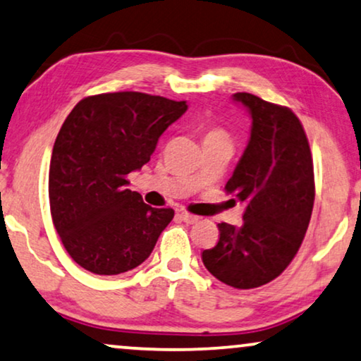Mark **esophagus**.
Instances as JSON below:
<instances>
[{"label": "esophagus", "instance_id": "obj_1", "mask_svg": "<svg viewBox=\"0 0 361 361\" xmlns=\"http://www.w3.org/2000/svg\"><path fill=\"white\" fill-rule=\"evenodd\" d=\"M176 217H178V219H181L183 222H186V224H195V222L200 221V217L192 216V214H190V212H178V214H176Z\"/></svg>", "mask_w": 361, "mask_h": 361}]
</instances>
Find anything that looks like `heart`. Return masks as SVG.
Segmentation results:
<instances>
[{
    "instance_id": "b5f03b06",
    "label": "heart",
    "mask_w": 361,
    "mask_h": 361,
    "mask_svg": "<svg viewBox=\"0 0 361 361\" xmlns=\"http://www.w3.org/2000/svg\"><path fill=\"white\" fill-rule=\"evenodd\" d=\"M211 139H227V132L224 129L217 128V126H209L204 130V140Z\"/></svg>"
}]
</instances>
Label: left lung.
Segmentation results:
<instances>
[{
	"instance_id": "left-lung-1",
	"label": "left lung",
	"mask_w": 361,
	"mask_h": 361,
	"mask_svg": "<svg viewBox=\"0 0 361 361\" xmlns=\"http://www.w3.org/2000/svg\"><path fill=\"white\" fill-rule=\"evenodd\" d=\"M252 116L250 140L227 195L245 202L243 224L219 227V240L201 253L207 271L227 286H263L286 270L311 221L314 165L306 132L286 106L235 93Z\"/></svg>"
}]
</instances>
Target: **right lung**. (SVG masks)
Masks as SVG:
<instances>
[{
    "instance_id": "right-lung-1",
    "label": "right lung",
    "mask_w": 361,
    "mask_h": 361,
    "mask_svg": "<svg viewBox=\"0 0 361 361\" xmlns=\"http://www.w3.org/2000/svg\"><path fill=\"white\" fill-rule=\"evenodd\" d=\"M186 109V101L119 91L83 98L67 116L50 160V214L85 270L109 276L139 267L173 219L171 207H150L128 190V175Z\"/></svg>"
}]
</instances>
